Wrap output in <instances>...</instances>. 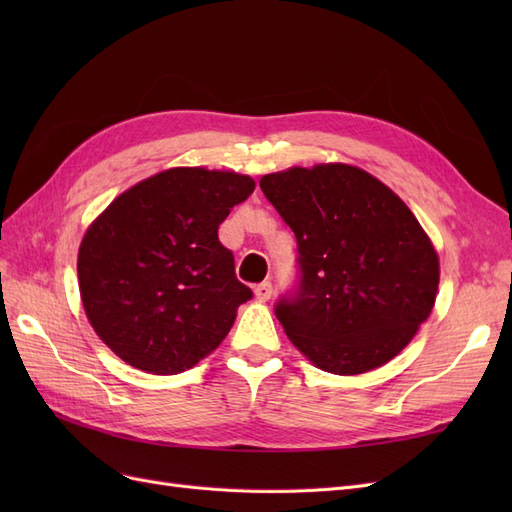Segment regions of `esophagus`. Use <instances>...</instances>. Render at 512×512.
Returning a JSON list of instances; mask_svg holds the SVG:
<instances>
[{
  "label": "esophagus",
  "instance_id": "34e87169",
  "mask_svg": "<svg viewBox=\"0 0 512 512\" xmlns=\"http://www.w3.org/2000/svg\"><path fill=\"white\" fill-rule=\"evenodd\" d=\"M254 294H256V299H258V301H269V299H271V294H273V286H271V282H262V284H258V286L254 288Z\"/></svg>",
  "mask_w": 512,
  "mask_h": 512
}]
</instances>
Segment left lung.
<instances>
[{
	"label": "left lung",
	"instance_id": "obj_1",
	"mask_svg": "<svg viewBox=\"0 0 512 512\" xmlns=\"http://www.w3.org/2000/svg\"><path fill=\"white\" fill-rule=\"evenodd\" d=\"M260 190L299 243V292L275 307L294 348L337 376L395 359L429 318L440 284L438 252L410 207L342 162L265 175Z\"/></svg>",
	"mask_w": 512,
	"mask_h": 512
}]
</instances>
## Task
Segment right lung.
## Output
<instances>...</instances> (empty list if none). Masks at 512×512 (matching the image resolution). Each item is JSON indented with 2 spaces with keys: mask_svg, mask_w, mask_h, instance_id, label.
<instances>
[{
  "mask_svg": "<svg viewBox=\"0 0 512 512\" xmlns=\"http://www.w3.org/2000/svg\"><path fill=\"white\" fill-rule=\"evenodd\" d=\"M256 188L235 170L175 166L132 185L79 245L87 320L121 361L170 376L218 348L252 290L218 228Z\"/></svg>",
  "mask_w": 512,
  "mask_h": 512,
  "instance_id": "add662e5",
  "label": "right lung"
}]
</instances>
